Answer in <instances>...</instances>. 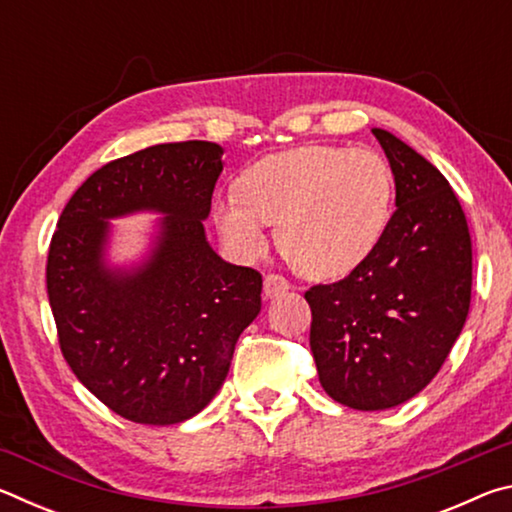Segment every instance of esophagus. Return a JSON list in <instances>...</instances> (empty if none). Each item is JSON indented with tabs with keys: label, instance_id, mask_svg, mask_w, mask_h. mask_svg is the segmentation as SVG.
Segmentation results:
<instances>
[{
	"label": "esophagus",
	"instance_id": "34e87169",
	"mask_svg": "<svg viewBox=\"0 0 512 512\" xmlns=\"http://www.w3.org/2000/svg\"><path fill=\"white\" fill-rule=\"evenodd\" d=\"M284 291H289V282L284 280L282 275L268 273L264 277V293H266V298H277V296H282Z\"/></svg>",
	"mask_w": 512,
	"mask_h": 512
}]
</instances>
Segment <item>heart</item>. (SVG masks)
Here are the masks:
<instances>
[{
  "label": "heart",
  "mask_w": 512,
  "mask_h": 512,
  "mask_svg": "<svg viewBox=\"0 0 512 512\" xmlns=\"http://www.w3.org/2000/svg\"><path fill=\"white\" fill-rule=\"evenodd\" d=\"M393 176L370 149L302 144L266 155L239 176V196L214 203V225L232 253L255 259L266 225L300 275L339 280L375 253L391 223Z\"/></svg>",
  "instance_id": "b5f03b06"
}]
</instances>
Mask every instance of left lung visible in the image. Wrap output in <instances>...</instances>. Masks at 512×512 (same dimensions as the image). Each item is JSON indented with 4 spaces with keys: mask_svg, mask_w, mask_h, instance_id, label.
Returning <instances> with one entry per match:
<instances>
[{
    "mask_svg": "<svg viewBox=\"0 0 512 512\" xmlns=\"http://www.w3.org/2000/svg\"><path fill=\"white\" fill-rule=\"evenodd\" d=\"M372 135L391 162L397 210L357 271L305 293L320 386L359 411L418 395L445 363L472 298V239L454 189L393 133Z\"/></svg>",
    "mask_w": 512,
    "mask_h": 512,
    "instance_id": "1",
    "label": "left lung"
}]
</instances>
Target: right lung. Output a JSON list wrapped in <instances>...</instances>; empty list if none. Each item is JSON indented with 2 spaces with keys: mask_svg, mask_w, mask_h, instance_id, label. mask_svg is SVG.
I'll return each mask as SVG.
<instances>
[{
  "mask_svg": "<svg viewBox=\"0 0 512 512\" xmlns=\"http://www.w3.org/2000/svg\"><path fill=\"white\" fill-rule=\"evenodd\" d=\"M221 155L219 144L192 140L103 164L51 237L47 293L60 352L92 395L137 424L203 411L262 309V275L228 264L205 237ZM133 211L164 213L159 237L140 267L110 269L107 221Z\"/></svg>",
  "mask_w": 512,
  "mask_h": 512,
  "instance_id": "right-lung-1",
  "label": "right lung"
}]
</instances>
